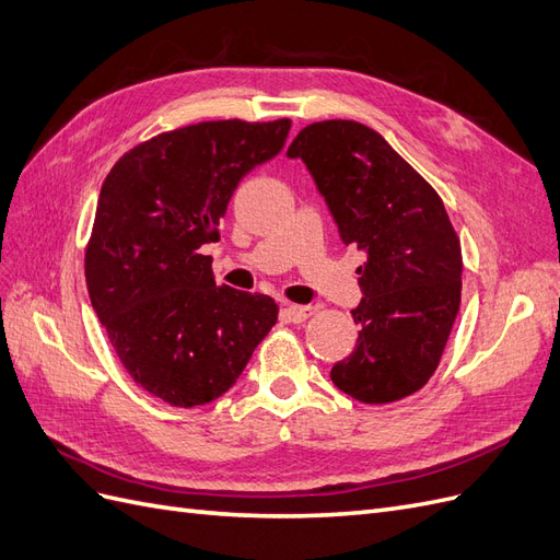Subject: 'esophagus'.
<instances>
[{
	"label": "esophagus",
	"instance_id": "esophagus-1",
	"mask_svg": "<svg viewBox=\"0 0 560 560\" xmlns=\"http://www.w3.org/2000/svg\"><path fill=\"white\" fill-rule=\"evenodd\" d=\"M315 313H317L315 306H294V303H290V306L282 308V317L290 319V322H306Z\"/></svg>",
	"mask_w": 560,
	"mask_h": 560
}]
</instances>
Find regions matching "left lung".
Here are the masks:
<instances>
[{"instance_id":"1","label":"left lung","mask_w":560,"mask_h":560,"mask_svg":"<svg viewBox=\"0 0 560 560\" xmlns=\"http://www.w3.org/2000/svg\"><path fill=\"white\" fill-rule=\"evenodd\" d=\"M311 171L346 245L366 254L358 268L360 327L331 381L352 399L409 397L436 371L460 308L463 252L439 194L376 130L319 121L287 149Z\"/></svg>"}]
</instances>
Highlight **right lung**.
<instances>
[{"instance_id":"right-lung-1","label":"right lung","mask_w":560,"mask_h":560,"mask_svg":"<svg viewBox=\"0 0 560 560\" xmlns=\"http://www.w3.org/2000/svg\"><path fill=\"white\" fill-rule=\"evenodd\" d=\"M290 118L202 121L161 132L114 163L86 247L93 311L132 381L179 409L238 381L278 303L217 284L200 252L238 182L280 154Z\"/></svg>"}]
</instances>
